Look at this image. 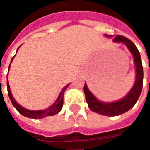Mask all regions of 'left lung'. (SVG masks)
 I'll return each instance as SVG.
<instances>
[{
    "mask_svg": "<svg viewBox=\"0 0 150 150\" xmlns=\"http://www.w3.org/2000/svg\"><path fill=\"white\" fill-rule=\"evenodd\" d=\"M105 36L108 38L112 37V35H108V34H105ZM113 42L116 43L125 44L133 57L136 77L135 83L131 88V90L127 93L125 96L120 99L119 100L114 101V102H104V101L99 100L91 93V91L88 89L86 83L83 88L86 101L88 103L89 108L92 112L107 116H119L130 110L135 105L137 101L138 100L143 86V67H142L140 52L135 46V44L127 38L121 35H118L116 38H114Z\"/></svg>",
    "mask_w": 150,
    "mask_h": 150,
    "instance_id": "1",
    "label": "left lung"
}]
</instances>
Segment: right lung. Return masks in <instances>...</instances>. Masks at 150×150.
Returning a JSON list of instances; mask_svg holds the SVG:
<instances>
[{
    "label": "right lung",
    "mask_w": 150,
    "mask_h": 150,
    "mask_svg": "<svg viewBox=\"0 0 150 150\" xmlns=\"http://www.w3.org/2000/svg\"><path fill=\"white\" fill-rule=\"evenodd\" d=\"M20 46L18 47V50H17V52H18V49L20 48ZM17 54V53H16ZM16 55V54H15ZM14 55V56H15ZM14 56L12 58V61L13 60V58ZM11 62L9 64V67H8V71H9V68H10V65H11ZM69 84H67V86H65L64 88H62L61 92L59 93V96L57 98V100H55V102L50 105V107H48L46 109H43V110H37V111H33V110H29L27 108H25L24 107L21 106L20 104L17 103V101L15 100L14 98L12 95L11 90H10V87H9V83H8V81L7 80V90H8V97L11 100V103L13 104V105L14 106V108L18 110V112L20 114H21L22 116H25V117H28V118H31V119H42V118H44L46 116H54L57 113H59L61 109H62V105H63V95H64V92L67 90V88H68Z\"/></svg>",
    "instance_id": "right-lung-1"
}]
</instances>
